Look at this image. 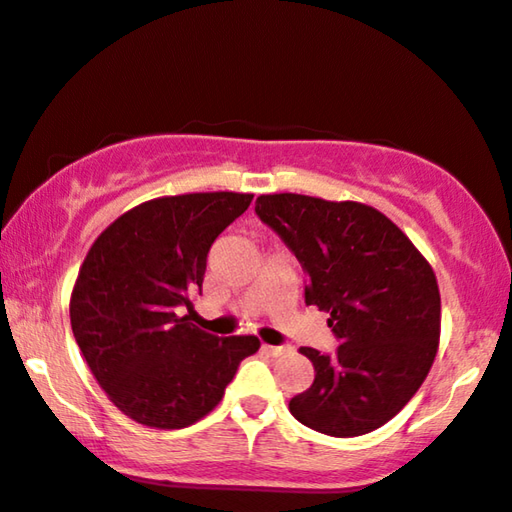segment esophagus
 <instances>
[{"label":"esophagus","instance_id":"esophagus-1","mask_svg":"<svg viewBox=\"0 0 512 512\" xmlns=\"http://www.w3.org/2000/svg\"><path fill=\"white\" fill-rule=\"evenodd\" d=\"M263 351H265V353H270V355H274V358H277V355H281V353H286V351H288V346H270V344H263Z\"/></svg>","mask_w":512,"mask_h":512}]
</instances>
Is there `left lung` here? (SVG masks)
Here are the masks:
<instances>
[{
	"label": "left lung",
	"instance_id": "left-lung-1",
	"mask_svg": "<svg viewBox=\"0 0 512 512\" xmlns=\"http://www.w3.org/2000/svg\"><path fill=\"white\" fill-rule=\"evenodd\" d=\"M256 214L307 274L305 302L330 311L335 353L300 348L314 383L288 402L330 436L374 432L404 409L432 367L441 330L436 277L374 207L298 194L256 198Z\"/></svg>",
	"mask_w": 512,
	"mask_h": 512
}]
</instances>
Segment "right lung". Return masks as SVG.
I'll use <instances>...</instances> for the list:
<instances>
[{"label":"right lung","mask_w":512,"mask_h":512,"mask_svg":"<svg viewBox=\"0 0 512 512\" xmlns=\"http://www.w3.org/2000/svg\"><path fill=\"white\" fill-rule=\"evenodd\" d=\"M251 198L233 191L154 198L113 221L80 268L73 337L106 395L140 425H194L261 346L254 335L217 337L191 323V295L203 291L212 242Z\"/></svg>","instance_id":"add662e5"}]
</instances>
